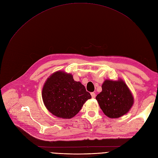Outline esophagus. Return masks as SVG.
<instances>
[{
    "mask_svg": "<svg viewBox=\"0 0 158 158\" xmlns=\"http://www.w3.org/2000/svg\"><path fill=\"white\" fill-rule=\"evenodd\" d=\"M91 95H92V98H95V94L94 92L91 93Z\"/></svg>",
    "mask_w": 158,
    "mask_h": 158,
    "instance_id": "34e87169",
    "label": "esophagus"
}]
</instances>
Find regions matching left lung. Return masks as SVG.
Here are the masks:
<instances>
[{
	"label": "left lung",
	"mask_w": 158,
	"mask_h": 158,
	"mask_svg": "<svg viewBox=\"0 0 158 158\" xmlns=\"http://www.w3.org/2000/svg\"><path fill=\"white\" fill-rule=\"evenodd\" d=\"M103 113L110 118H117L127 114L134 104V97L124 81L106 79L102 92L96 97Z\"/></svg>",
	"instance_id": "obj_1"
}]
</instances>
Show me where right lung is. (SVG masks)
Here are the masks:
<instances>
[{"instance_id":"right-lung-1","label":"right lung","mask_w":158,"mask_h":158,"mask_svg":"<svg viewBox=\"0 0 158 158\" xmlns=\"http://www.w3.org/2000/svg\"><path fill=\"white\" fill-rule=\"evenodd\" d=\"M41 96L47 110L57 118L70 119L92 98L83 85L74 81L71 73L58 70L45 82Z\"/></svg>"}]
</instances>
